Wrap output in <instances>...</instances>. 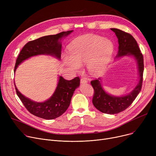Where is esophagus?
Returning a JSON list of instances; mask_svg holds the SVG:
<instances>
[{
  "mask_svg": "<svg viewBox=\"0 0 156 156\" xmlns=\"http://www.w3.org/2000/svg\"><path fill=\"white\" fill-rule=\"evenodd\" d=\"M87 81H88L87 80L86 78H81V80H80V83H81V84L87 83Z\"/></svg>",
  "mask_w": 156,
  "mask_h": 156,
  "instance_id": "obj_1",
  "label": "esophagus"
}]
</instances>
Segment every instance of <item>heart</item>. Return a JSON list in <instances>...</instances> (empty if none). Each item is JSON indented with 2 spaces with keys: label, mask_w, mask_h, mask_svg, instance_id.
I'll return each instance as SVG.
<instances>
[{
  "label": "heart",
  "mask_w": 156,
  "mask_h": 156,
  "mask_svg": "<svg viewBox=\"0 0 156 156\" xmlns=\"http://www.w3.org/2000/svg\"><path fill=\"white\" fill-rule=\"evenodd\" d=\"M111 40L96 35H86L74 40L69 45V54H64V64L72 71H78L86 64L88 71L93 75L102 73L114 52Z\"/></svg>",
  "instance_id": "1"
}]
</instances>
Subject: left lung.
<instances>
[{
    "label": "left lung",
    "instance_id": "1",
    "mask_svg": "<svg viewBox=\"0 0 156 156\" xmlns=\"http://www.w3.org/2000/svg\"><path fill=\"white\" fill-rule=\"evenodd\" d=\"M115 33L118 39V51L116 56L120 59L124 56H132L136 61L139 79L133 90L128 94L122 96H114L108 94L104 89L102 78L92 80L91 85L94 89L92 102L95 108L105 114H115L125 111L132 104L140 93L143 81L144 57L135 39L129 34L117 28H111Z\"/></svg>",
    "mask_w": 156,
    "mask_h": 156
}]
</instances>
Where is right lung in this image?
Here are the masks:
<instances>
[{
  "label": "right lung",
  "instance_id": "1",
  "mask_svg": "<svg viewBox=\"0 0 156 156\" xmlns=\"http://www.w3.org/2000/svg\"><path fill=\"white\" fill-rule=\"evenodd\" d=\"M72 32L73 30L62 31L58 34L44 36L28 42L23 47L16 59L14 73L24 61L34 56L48 55L59 60L62 49L61 40ZM80 80L78 77L67 80L60 76L52 95L42 102H37L28 99L18 90L16 85L15 88L18 96L31 114L42 119H53L61 116L67 110L72 96L76 88L80 86Z\"/></svg>",
  "mask_w": 156,
  "mask_h": 156
}]
</instances>
